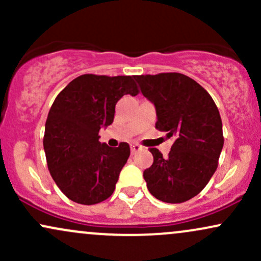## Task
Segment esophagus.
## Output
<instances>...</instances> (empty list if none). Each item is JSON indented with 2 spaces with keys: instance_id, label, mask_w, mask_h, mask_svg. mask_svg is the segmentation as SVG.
I'll return each mask as SVG.
<instances>
[{
  "instance_id": "1",
  "label": "esophagus",
  "mask_w": 261,
  "mask_h": 261,
  "mask_svg": "<svg viewBox=\"0 0 261 261\" xmlns=\"http://www.w3.org/2000/svg\"><path fill=\"white\" fill-rule=\"evenodd\" d=\"M130 149H131V154H135V153H137V152H139V151H141V149H142V147H141L140 145H131Z\"/></svg>"
}]
</instances>
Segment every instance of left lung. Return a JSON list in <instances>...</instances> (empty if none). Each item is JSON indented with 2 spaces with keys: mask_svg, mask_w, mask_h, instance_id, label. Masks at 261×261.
Returning a JSON list of instances; mask_svg holds the SVG:
<instances>
[{
  "mask_svg": "<svg viewBox=\"0 0 261 261\" xmlns=\"http://www.w3.org/2000/svg\"><path fill=\"white\" fill-rule=\"evenodd\" d=\"M134 79L155 108V127L174 139L168 157L149 148L153 164L143 172L148 191L163 202L188 201L216 172L223 147L220 112L211 95L185 74H141Z\"/></svg>",
  "mask_w": 261,
  "mask_h": 261,
  "instance_id": "obj_1",
  "label": "left lung"
}]
</instances>
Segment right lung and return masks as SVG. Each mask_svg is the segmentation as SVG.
<instances>
[{
  "label": "right lung",
  "instance_id": "obj_1",
  "mask_svg": "<svg viewBox=\"0 0 261 261\" xmlns=\"http://www.w3.org/2000/svg\"><path fill=\"white\" fill-rule=\"evenodd\" d=\"M137 93L131 76L97 74H82L59 93L45 124L44 151L54 181L70 200L94 205L114 193L130 146L109 147L98 134L113 124L122 95Z\"/></svg>",
  "mask_w": 261,
  "mask_h": 261
}]
</instances>
